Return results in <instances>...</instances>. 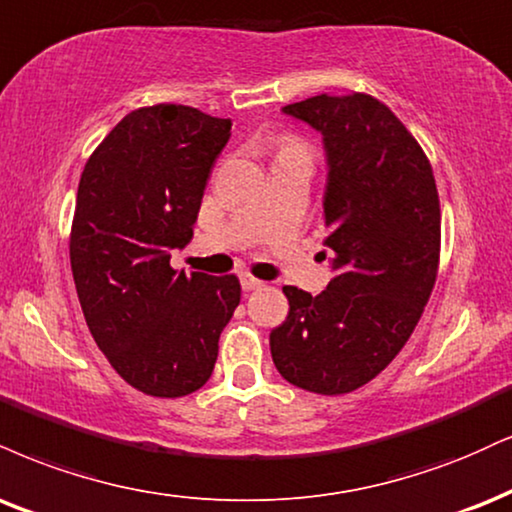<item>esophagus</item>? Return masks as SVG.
I'll return each mask as SVG.
<instances>
[{
    "label": "esophagus",
    "mask_w": 512,
    "mask_h": 512,
    "mask_svg": "<svg viewBox=\"0 0 512 512\" xmlns=\"http://www.w3.org/2000/svg\"><path fill=\"white\" fill-rule=\"evenodd\" d=\"M240 286H243V291H257L264 283L260 279H255L252 274H240Z\"/></svg>",
    "instance_id": "34e87169"
}]
</instances>
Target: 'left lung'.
I'll use <instances>...</instances> for the list:
<instances>
[{"label":"left lung","instance_id":"left-lung-1","mask_svg":"<svg viewBox=\"0 0 512 512\" xmlns=\"http://www.w3.org/2000/svg\"><path fill=\"white\" fill-rule=\"evenodd\" d=\"M283 112L324 135L336 276L315 298L283 286L288 317L269 346L293 386L341 396L384 372L420 322L439 274V190L415 135L377 97L324 92Z\"/></svg>","mask_w":512,"mask_h":512}]
</instances>
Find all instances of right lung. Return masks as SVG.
I'll use <instances>...</instances> for the list:
<instances>
[{"label":"right lung","instance_id":"add662e5","mask_svg":"<svg viewBox=\"0 0 512 512\" xmlns=\"http://www.w3.org/2000/svg\"><path fill=\"white\" fill-rule=\"evenodd\" d=\"M231 119L186 104L126 114L78 183L71 272L97 348L116 374L155 398L207 384L219 336L240 303L238 276L178 272L171 248L193 238Z\"/></svg>","mask_w":512,"mask_h":512}]
</instances>
